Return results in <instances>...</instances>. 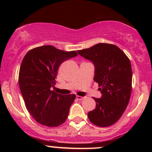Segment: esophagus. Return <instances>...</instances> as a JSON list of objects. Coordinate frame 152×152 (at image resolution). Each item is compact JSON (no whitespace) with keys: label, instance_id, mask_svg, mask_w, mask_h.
Wrapping results in <instances>:
<instances>
[{"label":"esophagus","instance_id":"obj_1","mask_svg":"<svg viewBox=\"0 0 152 152\" xmlns=\"http://www.w3.org/2000/svg\"><path fill=\"white\" fill-rule=\"evenodd\" d=\"M76 99H78V100H83V99H85L84 96H76Z\"/></svg>","mask_w":152,"mask_h":152}]
</instances>
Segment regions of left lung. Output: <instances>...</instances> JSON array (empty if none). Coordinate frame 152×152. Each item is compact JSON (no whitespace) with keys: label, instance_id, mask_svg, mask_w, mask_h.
<instances>
[{"label":"left lung","instance_id":"obj_1","mask_svg":"<svg viewBox=\"0 0 152 152\" xmlns=\"http://www.w3.org/2000/svg\"><path fill=\"white\" fill-rule=\"evenodd\" d=\"M78 53L94 64V80L102 93L100 99L94 98L96 106L88 113V119L96 126H111L121 118L129 102L132 82L129 59L118 47L109 43H98Z\"/></svg>","mask_w":152,"mask_h":152}]
</instances>
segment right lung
<instances>
[{
    "mask_svg": "<svg viewBox=\"0 0 152 152\" xmlns=\"http://www.w3.org/2000/svg\"><path fill=\"white\" fill-rule=\"evenodd\" d=\"M77 55L75 50L42 46L29 50L24 56L19 71V88L26 109L38 123L56 127L66 121L76 95L57 94L52 88L59 66Z\"/></svg>",
    "mask_w": 152,
    "mask_h": 152,
    "instance_id": "obj_1",
    "label": "right lung"
}]
</instances>
